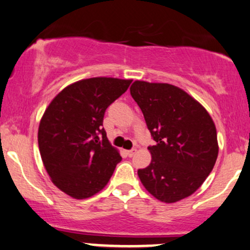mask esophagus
I'll return each instance as SVG.
<instances>
[{
	"label": "esophagus",
	"mask_w": 250,
	"mask_h": 250,
	"mask_svg": "<svg viewBox=\"0 0 250 250\" xmlns=\"http://www.w3.org/2000/svg\"><path fill=\"white\" fill-rule=\"evenodd\" d=\"M135 153H137V149L133 148V149H130V150H126V154H127L130 158H132V156L135 155Z\"/></svg>",
	"instance_id": "obj_1"
}]
</instances>
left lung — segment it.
<instances>
[{
    "instance_id": "obj_1",
    "label": "left lung",
    "mask_w": 250,
    "mask_h": 250,
    "mask_svg": "<svg viewBox=\"0 0 250 250\" xmlns=\"http://www.w3.org/2000/svg\"><path fill=\"white\" fill-rule=\"evenodd\" d=\"M156 145L148 147L141 183L163 203H176L198 190L218 158L217 130L210 113L183 89L169 83L134 81L130 88Z\"/></svg>"
}]
</instances>
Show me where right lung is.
Returning a JSON list of instances; mask_svg holds the SVG:
<instances>
[{
	"instance_id": "right-lung-1",
	"label": "right lung",
	"mask_w": 250,
	"mask_h": 250,
	"mask_svg": "<svg viewBox=\"0 0 250 250\" xmlns=\"http://www.w3.org/2000/svg\"><path fill=\"white\" fill-rule=\"evenodd\" d=\"M131 82L104 76L80 80L46 107L38 128L40 156L52 183L66 195L89 198L110 181L122 156L106 138L103 117Z\"/></svg>"
}]
</instances>
